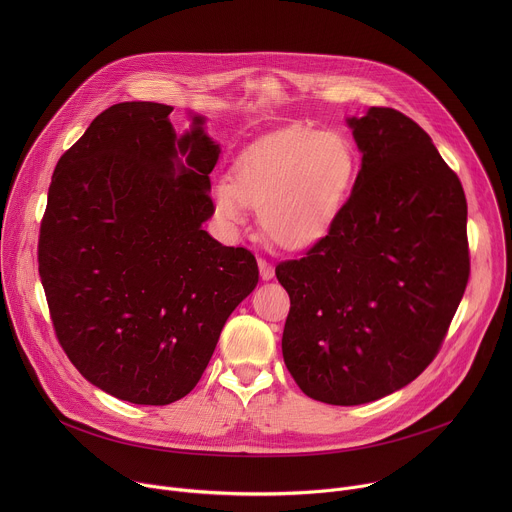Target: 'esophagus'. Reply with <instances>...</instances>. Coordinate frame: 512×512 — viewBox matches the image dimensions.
I'll return each instance as SVG.
<instances>
[{
  "instance_id": "esophagus-1",
  "label": "esophagus",
  "mask_w": 512,
  "mask_h": 512,
  "mask_svg": "<svg viewBox=\"0 0 512 512\" xmlns=\"http://www.w3.org/2000/svg\"><path fill=\"white\" fill-rule=\"evenodd\" d=\"M257 265H259V273H261V279L263 281H269L273 275H275V269H273V265L269 263V261H265V259H257Z\"/></svg>"
}]
</instances>
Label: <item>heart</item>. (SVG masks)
Masks as SVG:
<instances>
[{"instance_id":"heart-1","label":"heart","mask_w":512,"mask_h":512,"mask_svg":"<svg viewBox=\"0 0 512 512\" xmlns=\"http://www.w3.org/2000/svg\"><path fill=\"white\" fill-rule=\"evenodd\" d=\"M354 176L356 156L344 135L285 127L249 145L231 180L212 186V204L227 225L243 223L247 206H255L267 239L304 251L330 233Z\"/></svg>"}]
</instances>
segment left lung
<instances>
[{"label":"left lung","instance_id":"obj_1","mask_svg":"<svg viewBox=\"0 0 512 512\" xmlns=\"http://www.w3.org/2000/svg\"><path fill=\"white\" fill-rule=\"evenodd\" d=\"M362 164L330 233L275 267L289 294L281 352L298 387L362 405L417 379L440 350L470 275L466 196L407 115L348 117Z\"/></svg>","mask_w":512,"mask_h":512}]
</instances>
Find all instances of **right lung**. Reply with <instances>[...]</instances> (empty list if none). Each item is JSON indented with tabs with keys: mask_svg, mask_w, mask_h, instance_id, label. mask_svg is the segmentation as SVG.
<instances>
[{
	"mask_svg": "<svg viewBox=\"0 0 512 512\" xmlns=\"http://www.w3.org/2000/svg\"><path fill=\"white\" fill-rule=\"evenodd\" d=\"M172 111L131 101L97 115L56 164L38 241L60 346L91 385L135 405L188 395L259 281L251 251L202 229L221 145L202 115L176 135Z\"/></svg>",
	"mask_w": 512,
	"mask_h": 512,
	"instance_id": "obj_1",
	"label": "right lung"
}]
</instances>
